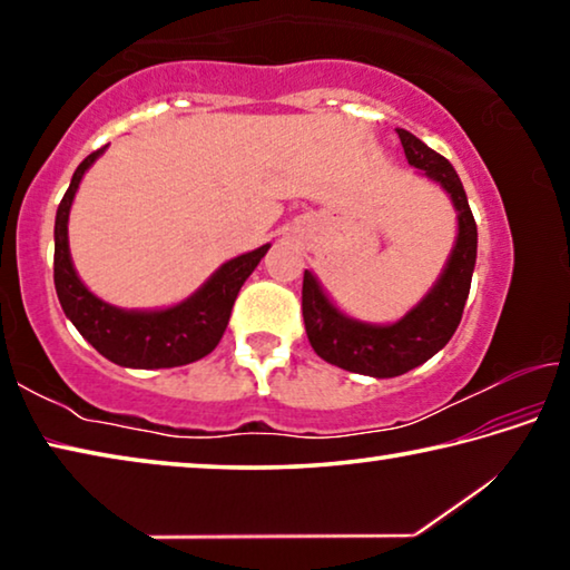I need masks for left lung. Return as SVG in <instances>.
<instances>
[{"mask_svg":"<svg viewBox=\"0 0 570 570\" xmlns=\"http://www.w3.org/2000/svg\"><path fill=\"white\" fill-rule=\"evenodd\" d=\"M397 135L410 166L440 183L458 210V240L445 272L428 296L394 324H366L342 314L312 272H304L302 286L304 326L314 352L346 372L370 374L377 380L400 377L450 342L462 320L478 256V226L455 168L412 132L400 128Z\"/></svg>","mask_w":570,"mask_h":570,"instance_id":"obj_1","label":"left lung"}]
</instances>
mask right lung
Wrapping results in <instances>:
<instances>
[{
    "label": "right lung",
    "mask_w": 570,
    "mask_h": 570,
    "mask_svg": "<svg viewBox=\"0 0 570 570\" xmlns=\"http://www.w3.org/2000/svg\"><path fill=\"white\" fill-rule=\"evenodd\" d=\"M102 150L90 153L70 180L55 218V288L62 312L77 332L98 350L105 360L132 370H166V366L204 360L224 336L230 308L250 272L266 256L272 244L230 258L186 302L156 312H128L95 296L77 276L67 240V218L80 188V180Z\"/></svg>",
    "instance_id": "right-lung-1"
}]
</instances>
